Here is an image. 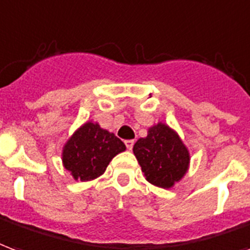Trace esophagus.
<instances>
[{"label": "esophagus", "instance_id": "obj_1", "mask_svg": "<svg viewBox=\"0 0 250 250\" xmlns=\"http://www.w3.org/2000/svg\"><path fill=\"white\" fill-rule=\"evenodd\" d=\"M125 147H127V149H132L135 142L132 139H128V140H125Z\"/></svg>", "mask_w": 250, "mask_h": 250}]
</instances>
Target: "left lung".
<instances>
[{"instance_id": "1", "label": "left lung", "mask_w": 250, "mask_h": 250, "mask_svg": "<svg viewBox=\"0 0 250 250\" xmlns=\"http://www.w3.org/2000/svg\"><path fill=\"white\" fill-rule=\"evenodd\" d=\"M146 180L160 188H171L189 167V152L180 136L164 123L148 128V135L134 146Z\"/></svg>"}]
</instances>
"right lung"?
<instances>
[{"instance_id": "add662e5", "label": "right lung", "mask_w": 250, "mask_h": 250, "mask_svg": "<svg viewBox=\"0 0 250 250\" xmlns=\"http://www.w3.org/2000/svg\"><path fill=\"white\" fill-rule=\"evenodd\" d=\"M125 149L119 138L98 123L87 122L64 144L62 162L75 180L88 182L103 175L112 158Z\"/></svg>"}]
</instances>
